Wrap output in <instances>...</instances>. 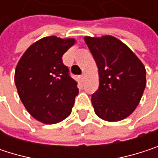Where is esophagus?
<instances>
[{
    "instance_id": "esophagus-1",
    "label": "esophagus",
    "mask_w": 158,
    "mask_h": 158,
    "mask_svg": "<svg viewBox=\"0 0 158 158\" xmlns=\"http://www.w3.org/2000/svg\"><path fill=\"white\" fill-rule=\"evenodd\" d=\"M84 78H85L84 74H82V75H80V76H79V79H80V81H81V82H83V81H84Z\"/></svg>"
}]
</instances>
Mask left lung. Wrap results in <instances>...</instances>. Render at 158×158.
<instances>
[{
    "instance_id": "obj_1",
    "label": "left lung",
    "mask_w": 158,
    "mask_h": 158,
    "mask_svg": "<svg viewBox=\"0 0 158 158\" xmlns=\"http://www.w3.org/2000/svg\"><path fill=\"white\" fill-rule=\"evenodd\" d=\"M98 66L100 86L91 96L94 111L107 122L125 119L136 109L146 85L141 60L122 41L111 35L85 36Z\"/></svg>"
}]
</instances>
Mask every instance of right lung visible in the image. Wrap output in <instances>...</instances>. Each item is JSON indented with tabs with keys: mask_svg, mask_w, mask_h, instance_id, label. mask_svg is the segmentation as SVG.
I'll return each mask as SVG.
<instances>
[{
	"mask_svg": "<svg viewBox=\"0 0 158 158\" xmlns=\"http://www.w3.org/2000/svg\"><path fill=\"white\" fill-rule=\"evenodd\" d=\"M74 44V38L44 37L27 48L16 66L18 95L27 111L43 123H59L71 113L79 89L62 56Z\"/></svg>",
	"mask_w": 158,
	"mask_h": 158,
	"instance_id": "add662e5",
	"label": "right lung"
}]
</instances>
